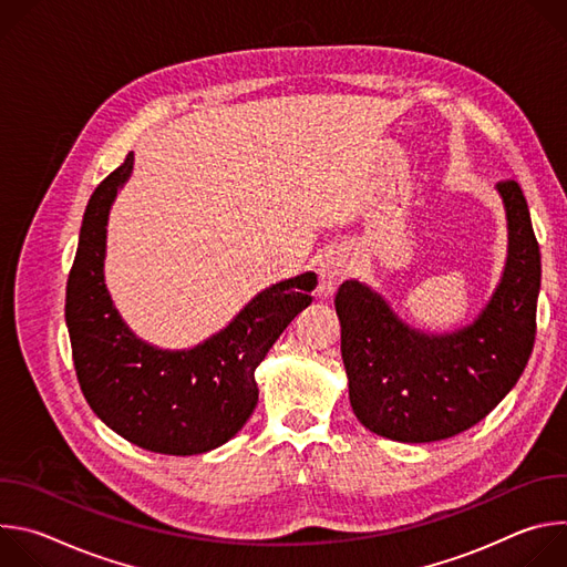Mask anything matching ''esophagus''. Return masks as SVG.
I'll return each instance as SVG.
<instances>
[{
	"instance_id": "esophagus-1",
	"label": "esophagus",
	"mask_w": 567,
	"mask_h": 567,
	"mask_svg": "<svg viewBox=\"0 0 567 567\" xmlns=\"http://www.w3.org/2000/svg\"><path fill=\"white\" fill-rule=\"evenodd\" d=\"M354 271V260L348 249L330 247L318 258V296L332 298L339 285Z\"/></svg>"
}]
</instances>
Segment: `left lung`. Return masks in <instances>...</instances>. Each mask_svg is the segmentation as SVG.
Instances as JSON below:
<instances>
[{
  "label": "left lung",
  "instance_id": "8db88e82",
  "mask_svg": "<svg viewBox=\"0 0 567 567\" xmlns=\"http://www.w3.org/2000/svg\"><path fill=\"white\" fill-rule=\"evenodd\" d=\"M496 188L507 213V265L471 326L424 334L359 280H346L337 291L352 411L381 437L422 444L475 426L516 385L529 361L540 251L520 186L507 179Z\"/></svg>",
  "mask_w": 567,
  "mask_h": 567
}]
</instances>
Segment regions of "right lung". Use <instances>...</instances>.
Wrapping results in <instances>:
<instances>
[{
    "label": "right lung",
    "instance_id": "add662e5",
    "mask_svg": "<svg viewBox=\"0 0 567 567\" xmlns=\"http://www.w3.org/2000/svg\"><path fill=\"white\" fill-rule=\"evenodd\" d=\"M130 152L94 190L73 267L64 318L71 354L92 411L127 442L164 455H197L228 442L258 403L256 368L289 322L311 302L307 271L260 291L228 326L190 350H158L141 341L105 287L107 219L130 179Z\"/></svg>",
    "mask_w": 567,
    "mask_h": 567
}]
</instances>
